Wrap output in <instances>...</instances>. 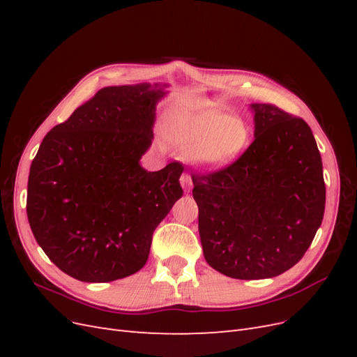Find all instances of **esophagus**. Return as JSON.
Masks as SVG:
<instances>
[{
    "mask_svg": "<svg viewBox=\"0 0 357 357\" xmlns=\"http://www.w3.org/2000/svg\"><path fill=\"white\" fill-rule=\"evenodd\" d=\"M180 185L183 186V189L190 190L192 189V177L188 172H183L181 177H180Z\"/></svg>",
    "mask_w": 357,
    "mask_h": 357,
    "instance_id": "1",
    "label": "esophagus"
}]
</instances>
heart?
<instances>
[{
	"label": "heart",
	"instance_id": "obj_1",
	"mask_svg": "<svg viewBox=\"0 0 357 357\" xmlns=\"http://www.w3.org/2000/svg\"><path fill=\"white\" fill-rule=\"evenodd\" d=\"M167 143L188 152L193 165L219 169L241 155L248 142V129L240 119L208 105L178 107L164 123Z\"/></svg>",
	"mask_w": 357,
	"mask_h": 357
}]
</instances>
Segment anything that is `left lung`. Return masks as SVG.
I'll return each mask as SVG.
<instances>
[{"mask_svg":"<svg viewBox=\"0 0 357 357\" xmlns=\"http://www.w3.org/2000/svg\"><path fill=\"white\" fill-rule=\"evenodd\" d=\"M255 139L232 165L192 176L207 264L225 275L283 274L308 250L325 213L321 156L310 126L271 104H250Z\"/></svg>","mask_w":357,"mask_h":357,"instance_id":"obj_1","label":"left lung"}]
</instances>
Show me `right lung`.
<instances>
[{
  "mask_svg": "<svg viewBox=\"0 0 357 357\" xmlns=\"http://www.w3.org/2000/svg\"><path fill=\"white\" fill-rule=\"evenodd\" d=\"M165 88L107 86L43 138L29 168L28 222L73 278L107 283L139 271L156 226L183 195L178 162L159 171L139 164Z\"/></svg>",
  "mask_w": 357,
  "mask_h": 357,
  "instance_id": "right-lung-1",
  "label": "right lung"
}]
</instances>
